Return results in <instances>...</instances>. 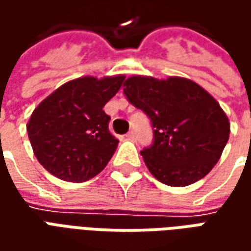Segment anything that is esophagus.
Listing matches in <instances>:
<instances>
[{"label":"esophagus","mask_w":251,"mask_h":251,"mask_svg":"<svg viewBox=\"0 0 251 251\" xmlns=\"http://www.w3.org/2000/svg\"><path fill=\"white\" fill-rule=\"evenodd\" d=\"M126 138H127V140H130V141H134V140H136V133H134L133 130L129 131V133L126 134Z\"/></svg>","instance_id":"esophagus-1"}]
</instances>
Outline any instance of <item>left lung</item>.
I'll list each match as a JSON object with an SVG mask.
<instances>
[{
    "label": "left lung",
    "instance_id": "8db88e82",
    "mask_svg": "<svg viewBox=\"0 0 251 251\" xmlns=\"http://www.w3.org/2000/svg\"><path fill=\"white\" fill-rule=\"evenodd\" d=\"M124 93L151 118L154 140L141 156L158 181L185 187L214 168L228 141L230 122L210 93L187 77L142 75L127 77Z\"/></svg>",
    "mask_w": 251,
    "mask_h": 251
}]
</instances>
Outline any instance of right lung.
Wrapping results in <instances>:
<instances>
[{
  "label": "right lung",
  "mask_w": 251,
  "mask_h": 251,
  "mask_svg": "<svg viewBox=\"0 0 251 251\" xmlns=\"http://www.w3.org/2000/svg\"><path fill=\"white\" fill-rule=\"evenodd\" d=\"M125 76H82L50 94L30 115L26 130L39 163L57 179L83 183L103 171L118 147L104 104Z\"/></svg>",
  "instance_id": "obj_1"
}]
</instances>
